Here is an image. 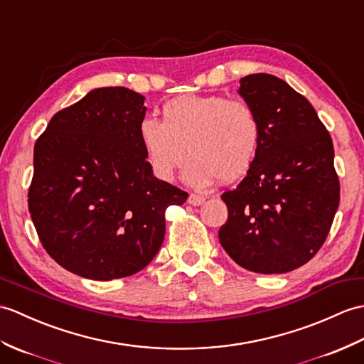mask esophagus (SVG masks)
Here are the masks:
<instances>
[{"label": "esophagus", "instance_id": "esophagus-1", "mask_svg": "<svg viewBox=\"0 0 364 364\" xmlns=\"http://www.w3.org/2000/svg\"><path fill=\"white\" fill-rule=\"evenodd\" d=\"M205 197L203 196H197V193H191L189 196V198H188V203L189 205H192V206H200V205H203V203H205Z\"/></svg>", "mask_w": 364, "mask_h": 364}]
</instances>
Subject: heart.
<instances>
[{
	"instance_id": "b5f03b06",
	"label": "heart",
	"mask_w": 364,
	"mask_h": 364,
	"mask_svg": "<svg viewBox=\"0 0 364 364\" xmlns=\"http://www.w3.org/2000/svg\"><path fill=\"white\" fill-rule=\"evenodd\" d=\"M260 138L256 108L220 95L175 97L164 104L163 121L147 116L139 124V139L154 173L172 180L189 151L183 178L191 186L240 178L255 163Z\"/></svg>"
}]
</instances>
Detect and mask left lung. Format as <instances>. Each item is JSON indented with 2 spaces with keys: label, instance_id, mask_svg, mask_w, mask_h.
<instances>
[{
  "label": "left lung",
  "instance_id": "left-lung-1",
  "mask_svg": "<svg viewBox=\"0 0 364 364\" xmlns=\"http://www.w3.org/2000/svg\"><path fill=\"white\" fill-rule=\"evenodd\" d=\"M239 95L256 108L257 156L237 188L223 192V250L250 272L289 273L323 247L340 205L333 144L309 100L272 74L240 79Z\"/></svg>",
  "mask_w": 364,
  "mask_h": 364
}]
</instances>
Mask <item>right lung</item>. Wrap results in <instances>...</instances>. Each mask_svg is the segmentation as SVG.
Instances as JSON below:
<instances>
[{"label": "right lung", "mask_w": 364, "mask_h": 364, "mask_svg": "<svg viewBox=\"0 0 364 364\" xmlns=\"http://www.w3.org/2000/svg\"><path fill=\"white\" fill-rule=\"evenodd\" d=\"M144 99L124 87L92 90L55 113L33 147L31 218L48 255L77 276L141 272L161 248L166 209L188 198L149 166Z\"/></svg>", "instance_id": "obj_1"}]
</instances>
